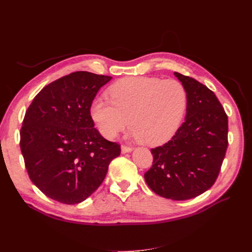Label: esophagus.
Masks as SVG:
<instances>
[{"label":"esophagus","mask_w":252,"mask_h":252,"mask_svg":"<svg viewBox=\"0 0 252 252\" xmlns=\"http://www.w3.org/2000/svg\"><path fill=\"white\" fill-rule=\"evenodd\" d=\"M122 154H127V152H131L132 151V147H129V146H125V145H122Z\"/></svg>","instance_id":"34e87169"}]
</instances>
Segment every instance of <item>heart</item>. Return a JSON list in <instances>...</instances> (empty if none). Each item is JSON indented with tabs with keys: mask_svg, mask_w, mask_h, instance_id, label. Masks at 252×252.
Segmentation results:
<instances>
[{
	"mask_svg": "<svg viewBox=\"0 0 252 252\" xmlns=\"http://www.w3.org/2000/svg\"><path fill=\"white\" fill-rule=\"evenodd\" d=\"M111 102L97 97L91 118L106 139H114L130 124L139 140L157 146L170 140L187 107V93L178 80L131 77L109 88Z\"/></svg>",
	"mask_w": 252,
	"mask_h": 252,
	"instance_id": "obj_1",
	"label": "heart"
}]
</instances>
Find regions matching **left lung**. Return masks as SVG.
I'll list each match as a JSON object with an SVG mask.
<instances>
[{"label":"left lung","mask_w":252,"mask_h":252,"mask_svg":"<svg viewBox=\"0 0 252 252\" xmlns=\"http://www.w3.org/2000/svg\"><path fill=\"white\" fill-rule=\"evenodd\" d=\"M174 75L187 93L185 122L170 141L151 149V168L144 174L155 193L184 201L215 184L228 146V118L216 94L196 80Z\"/></svg>","instance_id":"1"}]
</instances>
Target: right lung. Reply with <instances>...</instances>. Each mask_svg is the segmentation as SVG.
Listing matches in <instances>:
<instances>
[{
    "instance_id": "right-lung-1",
    "label": "right lung",
    "mask_w": 252,
    "mask_h": 252,
    "mask_svg": "<svg viewBox=\"0 0 252 252\" xmlns=\"http://www.w3.org/2000/svg\"><path fill=\"white\" fill-rule=\"evenodd\" d=\"M112 78L72 72L45 86L28 107L20 146L28 175L50 199L73 205L103 183L121 154L118 143L94 128L90 107L98 89Z\"/></svg>"
}]
</instances>
